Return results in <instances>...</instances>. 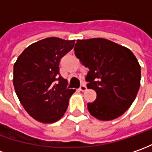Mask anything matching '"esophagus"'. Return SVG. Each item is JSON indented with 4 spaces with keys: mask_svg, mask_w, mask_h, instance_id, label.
I'll return each instance as SVG.
<instances>
[{
    "mask_svg": "<svg viewBox=\"0 0 152 152\" xmlns=\"http://www.w3.org/2000/svg\"><path fill=\"white\" fill-rule=\"evenodd\" d=\"M86 89H87V87H86L84 84H82V85L80 86V88H79V90H80V91H82V92L85 91Z\"/></svg>",
    "mask_w": 152,
    "mask_h": 152,
    "instance_id": "esophagus-1",
    "label": "esophagus"
}]
</instances>
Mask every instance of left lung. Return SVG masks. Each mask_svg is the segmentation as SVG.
Instances as JSON below:
<instances>
[{
	"label": "left lung",
	"mask_w": 152,
	"mask_h": 152,
	"mask_svg": "<svg viewBox=\"0 0 152 152\" xmlns=\"http://www.w3.org/2000/svg\"><path fill=\"white\" fill-rule=\"evenodd\" d=\"M74 53L89 71L87 88L96 99L88 104L93 116L111 121L122 115L135 100L140 84V66L126 47L104 38L77 40Z\"/></svg>",
	"instance_id": "1"
}]
</instances>
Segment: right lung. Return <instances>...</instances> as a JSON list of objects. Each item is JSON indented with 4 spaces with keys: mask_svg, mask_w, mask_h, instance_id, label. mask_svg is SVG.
<instances>
[{
    "mask_svg": "<svg viewBox=\"0 0 152 152\" xmlns=\"http://www.w3.org/2000/svg\"><path fill=\"white\" fill-rule=\"evenodd\" d=\"M74 40L48 37L28 46L14 64L13 85L23 108L42 123L64 116L74 89L59 74V62L73 49Z\"/></svg>",
    "mask_w": 152,
    "mask_h": 152,
    "instance_id": "right-lung-1",
    "label": "right lung"
}]
</instances>
